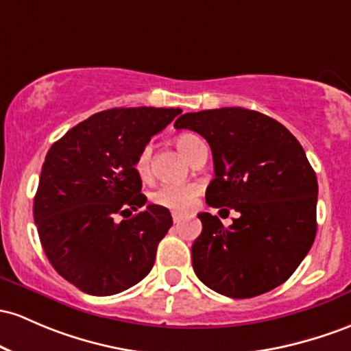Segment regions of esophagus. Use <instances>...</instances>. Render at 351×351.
I'll list each match as a JSON object with an SVG mask.
<instances>
[{
    "instance_id": "1",
    "label": "esophagus",
    "mask_w": 351,
    "mask_h": 351,
    "mask_svg": "<svg viewBox=\"0 0 351 351\" xmlns=\"http://www.w3.org/2000/svg\"><path fill=\"white\" fill-rule=\"evenodd\" d=\"M182 219H183L182 215H180V213H173V221H175L176 225H178V223L182 221Z\"/></svg>"
}]
</instances>
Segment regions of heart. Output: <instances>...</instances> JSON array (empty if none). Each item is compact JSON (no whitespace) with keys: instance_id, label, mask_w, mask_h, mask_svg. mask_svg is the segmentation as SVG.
Segmentation results:
<instances>
[{"instance_id":"heart-1","label":"heart","mask_w":351,"mask_h":351,"mask_svg":"<svg viewBox=\"0 0 351 351\" xmlns=\"http://www.w3.org/2000/svg\"><path fill=\"white\" fill-rule=\"evenodd\" d=\"M175 145L188 161L193 160L196 152H198L202 146H205V143H203L196 134L191 133H183L180 134V136H176ZM134 169H136L138 176L148 178L149 171H152V146L146 145L141 148L136 160H134ZM198 195V184L193 183L161 184L160 188H156V190L149 195V198H152V202L158 206H163L167 208V210L175 211V213H186V211H190L191 208L195 206Z\"/></svg>"}]
</instances>
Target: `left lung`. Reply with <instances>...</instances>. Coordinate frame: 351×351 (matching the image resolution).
I'll return each mask as SVG.
<instances>
[{
    "mask_svg": "<svg viewBox=\"0 0 351 351\" xmlns=\"http://www.w3.org/2000/svg\"><path fill=\"white\" fill-rule=\"evenodd\" d=\"M175 126L210 145L215 178L208 205L240 213L228 228L198 213L196 276L230 298H252L287 282L317 234L318 182L298 140L276 119L245 108L184 113Z\"/></svg>",
    "mask_w": 351,
    "mask_h": 351,
    "instance_id": "left-lung-1",
    "label": "left lung"
}]
</instances>
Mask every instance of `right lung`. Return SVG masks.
Wrapping results in <instances>:
<instances>
[{
    "mask_svg": "<svg viewBox=\"0 0 351 351\" xmlns=\"http://www.w3.org/2000/svg\"><path fill=\"white\" fill-rule=\"evenodd\" d=\"M180 108H113L78 123L53 143L41 168L33 217L53 268L88 295L128 290L155 265L173 225L169 210L146 203L134 160Z\"/></svg>",
    "mask_w": 351,
    "mask_h": 351,
    "instance_id": "obj_1",
    "label": "right lung"
}]
</instances>
